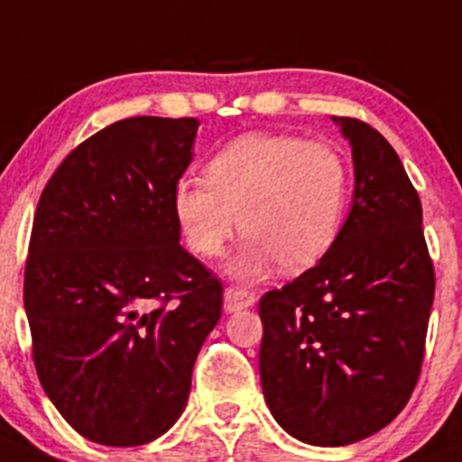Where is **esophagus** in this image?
<instances>
[{
	"instance_id": "esophagus-1",
	"label": "esophagus",
	"mask_w": 462,
	"mask_h": 462,
	"mask_svg": "<svg viewBox=\"0 0 462 462\" xmlns=\"http://www.w3.org/2000/svg\"><path fill=\"white\" fill-rule=\"evenodd\" d=\"M254 305V294L247 292V290H239V288H227L226 294H223V310L227 314L239 312V310L250 308Z\"/></svg>"
}]
</instances>
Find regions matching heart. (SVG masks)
Segmentation results:
<instances>
[{
	"label": "heart",
	"instance_id": "b5f03b06",
	"mask_svg": "<svg viewBox=\"0 0 462 462\" xmlns=\"http://www.w3.org/2000/svg\"><path fill=\"white\" fill-rule=\"evenodd\" d=\"M352 197V168L332 143L288 133H247L217 150L206 181L179 179L172 215L194 254L215 259L245 232L232 272L259 276L317 265L341 236Z\"/></svg>",
	"mask_w": 462,
	"mask_h": 462
}]
</instances>
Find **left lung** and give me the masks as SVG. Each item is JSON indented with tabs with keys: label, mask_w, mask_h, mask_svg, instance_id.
<instances>
[{
	"label": "left lung",
	"mask_w": 462,
	"mask_h": 462,
	"mask_svg": "<svg viewBox=\"0 0 462 462\" xmlns=\"http://www.w3.org/2000/svg\"><path fill=\"white\" fill-rule=\"evenodd\" d=\"M349 139L354 201L314 268L259 300V372L276 423L310 445L376 434L410 401L425 356L434 265L423 208L396 150L365 121Z\"/></svg>",
	"instance_id": "1"
}]
</instances>
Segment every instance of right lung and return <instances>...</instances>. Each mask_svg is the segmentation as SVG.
<instances>
[{
  "label": "right lung",
  "instance_id": "right-lung-1",
  "mask_svg": "<svg viewBox=\"0 0 462 462\" xmlns=\"http://www.w3.org/2000/svg\"><path fill=\"white\" fill-rule=\"evenodd\" d=\"M197 128L192 116L115 121L68 154L39 199L23 272L32 361L92 443L166 434L221 319V281L183 250L172 215Z\"/></svg>",
  "mask_w": 462,
  "mask_h": 462
}]
</instances>
